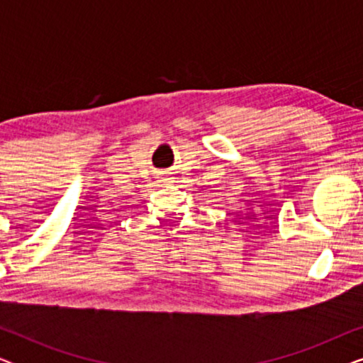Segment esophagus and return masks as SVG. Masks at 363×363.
I'll list each match as a JSON object with an SVG mask.
<instances>
[{"mask_svg": "<svg viewBox=\"0 0 363 363\" xmlns=\"http://www.w3.org/2000/svg\"><path fill=\"white\" fill-rule=\"evenodd\" d=\"M165 180H167L165 177H160V182H162V183H165Z\"/></svg>", "mask_w": 363, "mask_h": 363, "instance_id": "esophagus-1", "label": "esophagus"}]
</instances>
